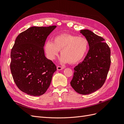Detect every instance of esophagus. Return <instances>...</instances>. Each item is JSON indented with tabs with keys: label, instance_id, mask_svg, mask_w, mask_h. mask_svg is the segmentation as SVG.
<instances>
[{
	"label": "esophagus",
	"instance_id": "obj_1",
	"mask_svg": "<svg viewBox=\"0 0 124 124\" xmlns=\"http://www.w3.org/2000/svg\"><path fill=\"white\" fill-rule=\"evenodd\" d=\"M63 68H64V67H63L59 66H58L57 67V70H61L63 69Z\"/></svg>",
	"mask_w": 124,
	"mask_h": 124
}]
</instances>
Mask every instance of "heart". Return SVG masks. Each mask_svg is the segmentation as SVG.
I'll use <instances>...</instances> for the list:
<instances>
[{"mask_svg": "<svg viewBox=\"0 0 124 124\" xmlns=\"http://www.w3.org/2000/svg\"><path fill=\"white\" fill-rule=\"evenodd\" d=\"M44 48L50 60L55 59L59 50H61V61L62 62H69L70 63H75L84 57L88 51V41L84 37L62 33L55 36L53 42L47 41Z\"/></svg>", "mask_w": 124, "mask_h": 124, "instance_id": "b5f03b06", "label": "heart"}]
</instances>
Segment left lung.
<instances>
[{
    "mask_svg": "<svg viewBox=\"0 0 124 124\" xmlns=\"http://www.w3.org/2000/svg\"><path fill=\"white\" fill-rule=\"evenodd\" d=\"M80 32L87 39L89 50L84 61L74 68L70 84L78 93L87 95L100 88L106 81L111 64V50L101 37L87 29Z\"/></svg>",
    "mask_w": 124,
    "mask_h": 124,
    "instance_id": "1",
    "label": "left lung"
}]
</instances>
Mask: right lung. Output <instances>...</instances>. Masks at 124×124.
I'll list each match as a JSON object with an SVG mask.
<instances>
[{"mask_svg": "<svg viewBox=\"0 0 124 124\" xmlns=\"http://www.w3.org/2000/svg\"><path fill=\"white\" fill-rule=\"evenodd\" d=\"M56 27H30L18 35L11 49L13 80L19 89L28 95L44 94L57 70L53 62L46 57L43 49L47 36Z\"/></svg>", "mask_w": 124, "mask_h": 124, "instance_id": "right-lung-1", "label": "right lung"}]
</instances>
